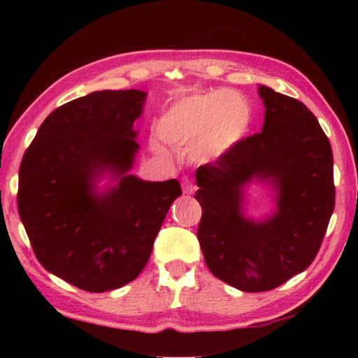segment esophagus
I'll return each mask as SVG.
<instances>
[{"instance_id": "34e87169", "label": "esophagus", "mask_w": 358, "mask_h": 358, "mask_svg": "<svg viewBox=\"0 0 358 358\" xmlns=\"http://www.w3.org/2000/svg\"><path fill=\"white\" fill-rule=\"evenodd\" d=\"M195 189H197V185L192 182V179H189V178H184L182 179V192L184 194H187V195L189 194H194Z\"/></svg>"}]
</instances>
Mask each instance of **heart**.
<instances>
[{
    "mask_svg": "<svg viewBox=\"0 0 358 358\" xmlns=\"http://www.w3.org/2000/svg\"><path fill=\"white\" fill-rule=\"evenodd\" d=\"M252 110L233 91L190 94L176 102L159 122V135L174 146H194L200 159L227 153L248 134Z\"/></svg>",
    "mask_w": 358,
    "mask_h": 358,
    "instance_id": "heart-1",
    "label": "heart"
}]
</instances>
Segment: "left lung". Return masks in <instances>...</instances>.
<instances>
[{
    "mask_svg": "<svg viewBox=\"0 0 358 358\" xmlns=\"http://www.w3.org/2000/svg\"><path fill=\"white\" fill-rule=\"evenodd\" d=\"M266 106L259 134L197 169L202 207L197 238L210 272L243 292L273 290L315 261L334 212L329 138L295 97L259 86ZM272 178L279 212L267 222L242 217V185Z\"/></svg>",
    "mask_w": 358,
    "mask_h": 358,
    "instance_id": "obj_1",
    "label": "left lung"
}]
</instances>
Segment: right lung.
<instances>
[{"mask_svg": "<svg viewBox=\"0 0 358 358\" xmlns=\"http://www.w3.org/2000/svg\"><path fill=\"white\" fill-rule=\"evenodd\" d=\"M138 90L96 91L57 107L43 120L19 168L17 210L38 262L85 292L127 285L143 271L179 180L122 176L104 195L92 180L124 174L138 150Z\"/></svg>", "mask_w": 358, "mask_h": 358, "instance_id": "1", "label": "right lung"}]
</instances>
